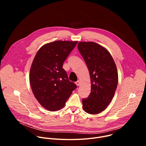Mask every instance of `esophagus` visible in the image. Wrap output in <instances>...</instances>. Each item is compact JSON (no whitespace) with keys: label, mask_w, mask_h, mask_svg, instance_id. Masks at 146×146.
<instances>
[{"label":"esophagus","mask_w":146,"mask_h":146,"mask_svg":"<svg viewBox=\"0 0 146 146\" xmlns=\"http://www.w3.org/2000/svg\"><path fill=\"white\" fill-rule=\"evenodd\" d=\"M76 84L77 86H79L80 85V81H79V80H78V81H77L76 82Z\"/></svg>","instance_id":"1"}]
</instances>
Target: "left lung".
Returning a JSON list of instances; mask_svg holds the SVG:
<instances>
[{
  "label": "left lung",
  "instance_id": "obj_1",
  "mask_svg": "<svg viewBox=\"0 0 146 146\" xmlns=\"http://www.w3.org/2000/svg\"><path fill=\"white\" fill-rule=\"evenodd\" d=\"M78 49L88 68L91 91L82 99L84 110L91 114L105 110L111 102L118 84V72L110 52L92 41L80 42Z\"/></svg>",
  "mask_w": 146,
  "mask_h": 146
}]
</instances>
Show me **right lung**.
<instances>
[{"label": "right lung", "mask_w": 146, "mask_h": 146, "mask_svg": "<svg viewBox=\"0 0 146 146\" xmlns=\"http://www.w3.org/2000/svg\"><path fill=\"white\" fill-rule=\"evenodd\" d=\"M77 41L58 40L41 47L36 54L29 74L32 92L40 105L55 111L64 107L77 88L69 80L63 64Z\"/></svg>", "instance_id": "1"}]
</instances>
